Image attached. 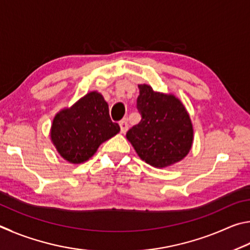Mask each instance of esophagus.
Segmentation results:
<instances>
[{
    "mask_svg": "<svg viewBox=\"0 0 250 250\" xmlns=\"http://www.w3.org/2000/svg\"><path fill=\"white\" fill-rule=\"evenodd\" d=\"M120 127H121V132H122L123 134H125L126 132H127V129H128L127 122H126L125 120L121 121V122H120Z\"/></svg>",
    "mask_w": 250,
    "mask_h": 250,
    "instance_id": "34e87169",
    "label": "esophagus"
}]
</instances>
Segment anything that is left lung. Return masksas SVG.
I'll return each instance as SVG.
<instances>
[{
	"instance_id": "left-lung-1",
	"label": "left lung",
	"mask_w": 250,
	"mask_h": 250,
	"mask_svg": "<svg viewBox=\"0 0 250 250\" xmlns=\"http://www.w3.org/2000/svg\"><path fill=\"white\" fill-rule=\"evenodd\" d=\"M137 109L142 120L126 138L145 163L165 168L182 160L193 143V127L185 105L172 94L139 84Z\"/></svg>"
}]
</instances>
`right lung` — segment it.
Instances as JSON below:
<instances>
[{
	"instance_id": "1",
	"label": "right lung",
	"mask_w": 250,
	"mask_h": 250,
	"mask_svg": "<svg viewBox=\"0 0 250 250\" xmlns=\"http://www.w3.org/2000/svg\"><path fill=\"white\" fill-rule=\"evenodd\" d=\"M113 123L102 94L90 92L61 109L52 121L50 137L57 151L69 163L81 164L95 154L101 144L120 132Z\"/></svg>"
}]
</instances>
